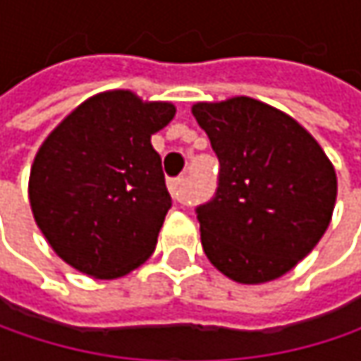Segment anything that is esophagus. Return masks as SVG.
Masks as SVG:
<instances>
[{
    "label": "esophagus",
    "mask_w": 361,
    "mask_h": 361,
    "mask_svg": "<svg viewBox=\"0 0 361 361\" xmlns=\"http://www.w3.org/2000/svg\"><path fill=\"white\" fill-rule=\"evenodd\" d=\"M183 185H185V180L183 178H176V180H169L167 181V188H169V192H171V196L176 198V200H183Z\"/></svg>",
    "instance_id": "1"
}]
</instances>
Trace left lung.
<instances>
[{
    "mask_svg": "<svg viewBox=\"0 0 361 361\" xmlns=\"http://www.w3.org/2000/svg\"><path fill=\"white\" fill-rule=\"evenodd\" d=\"M192 114L219 159L217 192L196 209L202 251L240 284L284 276L330 226V159L293 116L247 96L196 102Z\"/></svg>",
    "mask_w": 361,
    "mask_h": 361,
    "instance_id": "left-lung-1",
    "label": "left lung"
}]
</instances>
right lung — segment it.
<instances>
[{
  "label": "right lung",
  "mask_w": 361,
  "mask_h": 361,
  "mask_svg": "<svg viewBox=\"0 0 361 361\" xmlns=\"http://www.w3.org/2000/svg\"><path fill=\"white\" fill-rule=\"evenodd\" d=\"M173 116L171 102L110 90L79 104L45 137L29 200L47 245L71 267L114 280L154 252L171 196L150 137Z\"/></svg>",
  "instance_id": "1"
}]
</instances>
